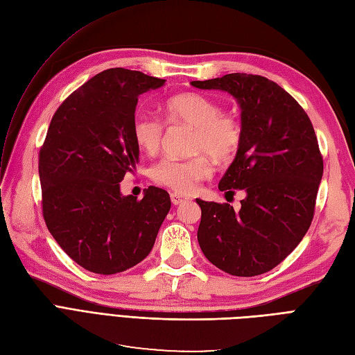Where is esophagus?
Wrapping results in <instances>:
<instances>
[{"label": "esophagus", "mask_w": 355, "mask_h": 355, "mask_svg": "<svg viewBox=\"0 0 355 355\" xmlns=\"http://www.w3.org/2000/svg\"><path fill=\"white\" fill-rule=\"evenodd\" d=\"M170 198H171V202H173L175 206H180V204H185V202H188L191 200L189 197H185V196L179 194V192H171Z\"/></svg>", "instance_id": "esophagus-1"}]
</instances>
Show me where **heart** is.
<instances>
[{
  "label": "heart",
  "mask_w": 355,
  "mask_h": 355,
  "mask_svg": "<svg viewBox=\"0 0 355 355\" xmlns=\"http://www.w3.org/2000/svg\"><path fill=\"white\" fill-rule=\"evenodd\" d=\"M164 111L171 124L194 127L192 153L206 154L216 163L231 159L240 149L243 128L231 114L223 112L218 101L198 93H184L167 101ZM133 141L141 151L153 155L161 148L164 139V124L158 118L137 112L132 123ZM210 173L209 161L204 155L191 159L163 158L153 168V178L180 194H189Z\"/></svg>",
  "instance_id": "b5f03b06"
}]
</instances>
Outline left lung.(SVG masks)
Returning <instances> with one entry per match:
<instances>
[{"label": "left lung", "instance_id": "obj_1", "mask_svg": "<svg viewBox=\"0 0 355 355\" xmlns=\"http://www.w3.org/2000/svg\"><path fill=\"white\" fill-rule=\"evenodd\" d=\"M191 84L234 96L243 128L240 149L219 189H241L245 197L240 210L197 198L198 244L219 270L261 275L295 250L313 220L323 178L314 127L292 96L261 75L237 72Z\"/></svg>", "mask_w": 355, "mask_h": 355}]
</instances>
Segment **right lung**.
Instances as JSON below:
<instances>
[{
    "instance_id": "1",
    "label": "right lung",
    "mask_w": 355,
    "mask_h": 355,
    "mask_svg": "<svg viewBox=\"0 0 355 355\" xmlns=\"http://www.w3.org/2000/svg\"><path fill=\"white\" fill-rule=\"evenodd\" d=\"M164 83L139 71L106 69L51 118L38 159L42 214L53 239L90 272L111 275L142 262L170 210L164 189L149 187L142 200L120 189L139 161L132 136L137 98Z\"/></svg>"
}]
</instances>
